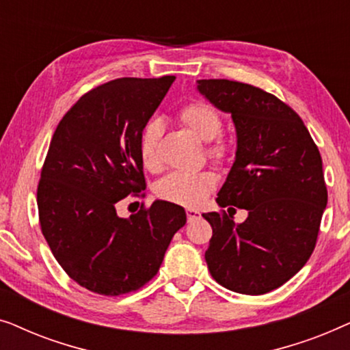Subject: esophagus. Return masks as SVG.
Listing matches in <instances>:
<instances>
[{"instance_id": "1", "label": "esophagus", "mask_w": 350, "mask_h": 350, "mask_svg": "<svg viewBox=\"0 0 350 350\" xmlns=\"http://www.w3.org/2000/svg\"><path fill=\"white\" fill-rule=\"evenodd\" d=\"M186 215H188V221H194V219L200 218V213L196 208H188L186 210Z\"/></svg>"}]
</instances>
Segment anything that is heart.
Masks as SVG:
<instances>
[{"label":"heart","mask_w":350,"mask_h":350,"mask_svg":"<svg viewBox=\"0 0 350 350\" xmlns=\"http://www.w3.org/2000/svg\"><path fill=\"white\" fill-rule=\"evenodd\" d=\"M180 119L198 135L200 140L212 142L223 131V119L212 105L204 102L189 103L180 111ZM162 135L161 119L152 118L142 129L138 138V154L146 169L154 170L159 167V140ZM229 152V145L223 140L213 142L208 154L215 159H224ZM217 185L213 172H186L176 170L164 176L156 185V194L169 202L196 207L207 198Z\"/></svg>","instance_id":"1"}]
</instances>
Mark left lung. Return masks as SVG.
<instances>
[{"label": "left lung", "mask_w": 350, "mask_h": 350, "mask_svg": "<svg viewBox=\"0 0 350 350\" xmlns=\"http://www.w3.org/2000/svg\"><path fill=\"white\" fill-rule=\"evenodd\" d=\"M196 84L236 127V157L217 202L248 212L237 224L231 215L202 213L213 229L205 261L228 290L265 295L312 255L328 200L322 157L303 119L274 95L228 79Z\"/></svg>", "instance_id": "left-lung-1"}]
</instances>
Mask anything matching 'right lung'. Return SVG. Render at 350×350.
I'll return each mask as SVG.
<instances>
[{
    "mask_svg": "<svg viewBox=\"0 0 350 350\" xmlns=\"http://www.w3.org/2000/svg\"><path fill=\"white\" fill-rule=\"evenodd\" d=\"M174 81H109L83 95L52 137L38 185L41 231L66 274L94 293L145 285L186 224L185 208L167 200L116 213L119 200L145 189L138 138Z\"/></svg>",
    "mask_w": 350,
    "mask_h": 350,
    "instance_id": "1",
    "label": "right lung"
}]
</instances>
